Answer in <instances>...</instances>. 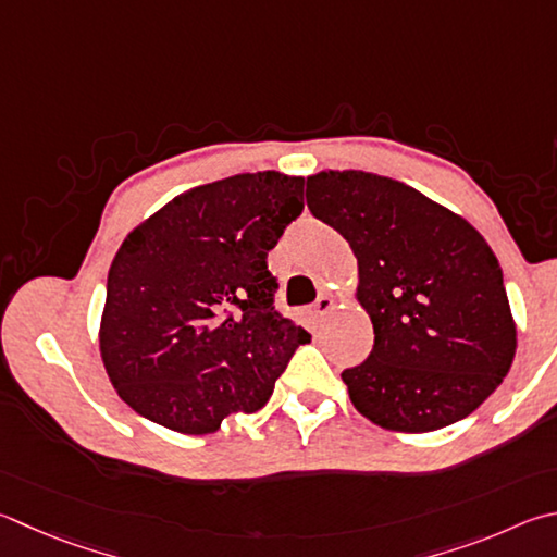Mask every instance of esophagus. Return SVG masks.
<instances>
[{
    "instance_id": "obj_1",
    "label": "esophagus",
    "mask_w": 557,
    "mask_h": 557,
    "mask_svg": "<svg viewBox=\"0 0 557 557\" xmlns=\"http://www.w3.org/2000/svg\"><path fill=\"white\" fill-rule=\"evenodd\" d=\"M333 309V299L329 295H321L313 301V313H329Z\"/></svg>"
}]
</instances>
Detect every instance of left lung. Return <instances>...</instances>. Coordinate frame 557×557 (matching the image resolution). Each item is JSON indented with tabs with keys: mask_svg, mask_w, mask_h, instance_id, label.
<instances>
[{
	"mask_svg": "<svg viewBox=\"0 0 557 557\" xmlns=\"http://www.w3.org/2000/svg\"><path fill=\"white\" fill-rule=\"evenodd\" d=\"M307 205L358 258L375 346L341 372L372 423L426 433L499 387L517 352L499 260L462 216L404 182L360 170L307 177Z\"/></svg>",
	"mask_w": 557,
	"mask_h": 557,
	"instance_id": "1",
	"label": "left lung"
}]
</instances>
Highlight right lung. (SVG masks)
Segmentation results:
<instances>
[{
	"mask_svg": "<svg viewBox=\"0 0 557 557\" xmlns=\"http://www.w3.org/2000/svg\"><path fill=\"white\" fill-rule=\"evenodd\" d=\"M305 209V177L201 185L136 226L107 277L99 350L119 397L187 436L265 407L309 333L275 309L268 252Z\"/></svg>",
	"mask_w": 557,
	"mask_h": 557,
	"instance_id": "1",
	"label": "right lung"
}]
</instances>
